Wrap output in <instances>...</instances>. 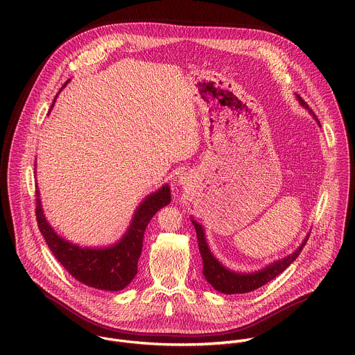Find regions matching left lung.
Listing matches in <instances>:
<instances>
[{"instance_id":"obj_1","label":"left lung","mask_w":355,"mask_h":355,"mask_svg":"<svg viewBox=\"0 0 355 355\" xmlns=\"http://www.w3.org/2000/svg\"><path fill=\"white\" fill-rule=\"evenodd\" d=\"M69 81H66L59 91H62ZM56 96L49 112L55 107ZM35 195L37 227L58 261L80 282L107 291H121L136 277L146 226L156 212L168 205L171 200L170 189L164 185L156 193L148 195L141 202L135 212L130 227L116 244L101 248H81L60 237V234L49 225L43 214L37 182H35Z\"/></svg>"}]
</instances>
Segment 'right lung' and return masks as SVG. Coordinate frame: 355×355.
I'll use <instances>...</instances> for the list:
<instances>
[{"instance_id":"right-lung-1","label":"right lung","mask_w":355,"mask_h":355,"mask_svg":"<svg viewBox=\"0 0 355 355\" xmlns=\"http://www.w3.org/2000/svg\"><path fill=\"white\" fill-rule=\"evenodd\" d=\"M195 230L199 241V250L202 254V260H204V270L207 279L214 285L215 289L233 295V293H245L250 291H254L271 279H274L279 272H282L293 260L297 254L279 261L278 264L267 268L266 271L256 272V274H234L227 271L226 268L220 267L218 261L212 259V256L208 252L207 245H205V237H204V229H202L200 225L195 223Z\"/></svg>"}]
</instances>
